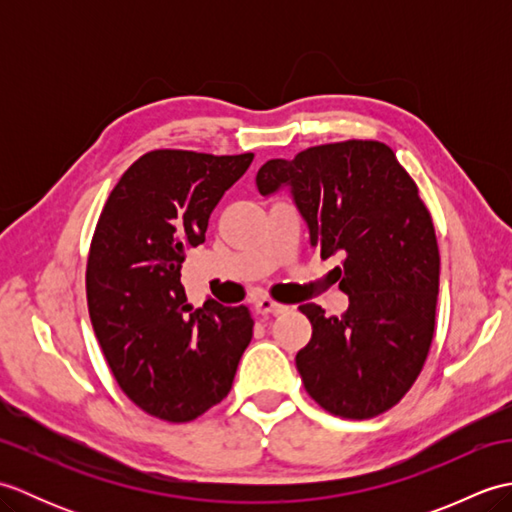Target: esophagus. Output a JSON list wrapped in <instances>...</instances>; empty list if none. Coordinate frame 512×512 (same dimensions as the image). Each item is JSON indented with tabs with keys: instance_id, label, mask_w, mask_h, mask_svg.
<instances>
[{
	"instance_id": "esophagus-1",
	"label": "esophagus",
	"mask_w": 512,
	"mask_h": 512,
	"mask_svg": "<svg viewBox=\"0 0 512 512\" xmlns=\"http://www.w3.org/2000/svg\"><path fill=\"white\" fill-rule=\"evenodd\" d=\"M288 310V306H284V303H275L273 299H257L255 301V312L257 314H281V312H286Z\"/></svg>"
}]
</instances>
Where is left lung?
<instances>
[{
  "label": "left lung",
  "instance_id": "left-lung-1",
  "mask_svg": "<svg viewBox=\"0 0 512 512\" xmlns=\"http://www.w3.org/2000/svg\"><path fill=\"white\" fill-rule=\"evenodd\" d=\"M262 195L288 191L321 257L350 297L343 317L299 310L312 339L295 363L308 394L334 416L365 420L407 394L429 354L440 253L418 187L387 145L347 140L273 158L257 171Z\"/></svg>",
  "mask_w": 512,
  "mask_h": 512
}]
</instances>
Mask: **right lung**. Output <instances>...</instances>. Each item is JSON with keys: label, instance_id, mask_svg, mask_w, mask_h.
I'll use <instances>...</instances> for the list:
<instances>
[{"label": "right lung", "instance_id": "add662e5", "mask_svg": "<svg viewBox=\"0 0 512 512\" xmlns=\"http://www.w3.org/2000/svg\"><path fill=\"white\" fill-rule=\"evenodd\" d=\"M253 154L149 151L116 184L88 259V308L116 383L169 422L198 418L231 391L253 339L244 306L206 297L193 310L180 281L187 250L204 244L209 217Z\"/></svg>", "mask_w": 512, "mask_h": 512}]
</instances>
